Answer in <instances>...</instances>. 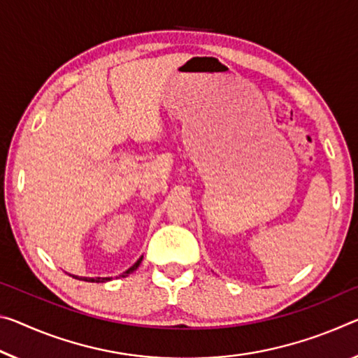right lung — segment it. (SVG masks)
<instances>
[{"mask_svg": "<svg viewBox=\"0 0 358 358\" xmlns=\"http://www.w3.org/2000/svg\"><path fill=\"white\" fill-rule=\"evenodd\" d=\"M141 259H143V257H141V258L137 261V263H135V264L132 266V268H129L126 272H124L122 277H126L127 274H130V272H134L135 269H137L138 266H140V263H141ZM73 277H76V275H73ZM76 279H79V277H76ZM79 280H86V282H106V280H110V279H108V277H95V279H92V277H81V279H79Z\"/></svg>", "mask_w": 358, "mask_h": 358, "instance_id": "1", "label": "right lung"}]
</instances>
